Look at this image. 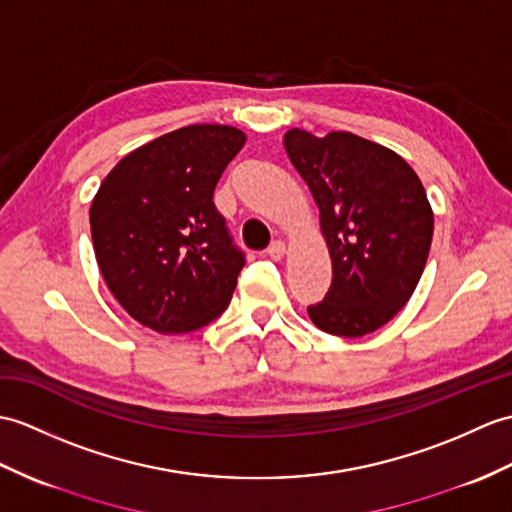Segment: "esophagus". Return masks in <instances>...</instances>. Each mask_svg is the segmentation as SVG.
Instances as JSON below:
<instances>
[{
    "label": "esophagus",
    "instance_id": "1",
    "mask_svg": "<svg viewBox=\"0 0 512 512\" xmlns=\"http://www.w3.org/2000/svg\"><path fill=\"white\" fill-rule=\"evenodd\" d=\"M268 255H270L272 259H283V257H285V244H283L281 240L272 242L270 248H268Z\"/></svg>",
    "mask_w": 512,
    "mask_h": 512
}]
</instances>
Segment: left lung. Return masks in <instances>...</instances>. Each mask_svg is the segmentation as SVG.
I'll return each instance as SVG.
<instances>
[{
  "label": "left lung",
  "instance_id": "8db88e82",
  "mask_svg": "<svg viewBox=\"0 0 512 512\" xmlns=\"http://www.w3.org/2000/svg\"><path fill=\"white\" fill-rule=\"evenodd\" d=\"M283 146L318 207L331 288L307 307L331 336L360 338L395 318L417 288L432 246L425 187L395 150L347 130L290 128Z\"/></svg>",
  "mask_w": 512,
  "mask_h": 512
}]
</instances>
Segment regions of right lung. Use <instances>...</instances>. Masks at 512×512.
<instances>
[{
    "label": "right lung",
    "mask_w": 512,
    "mask_h": 512,
    "mask_svg": "<svg viewBox=\"0 0 512 512\" xmlns=\"http://www.w3.org/2000/svg\"><path fill=\"white\" fill-rule=\"evenodd\" d=\"M240 128L192 124L128 152L89 209L98 268L115 301L157 334H189L218 318L244 257L213 205Z\"/></svg>",
    "instance_id": "right-lung-1"
}]
</instances>
